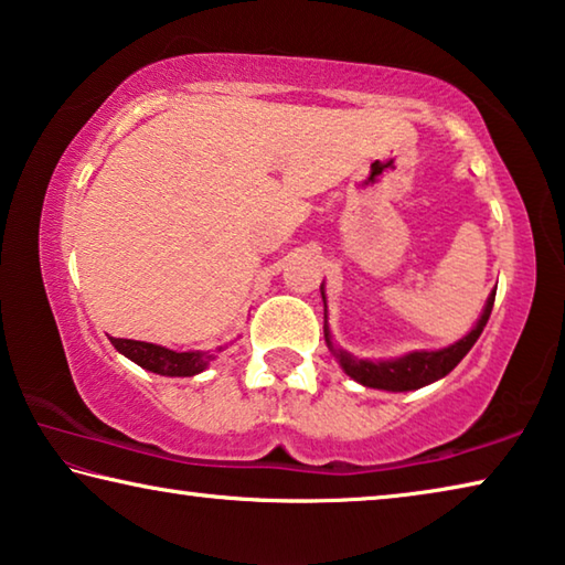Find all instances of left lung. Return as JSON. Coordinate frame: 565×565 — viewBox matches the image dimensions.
I'll list each match as a JSON object with an SVG mask.
<instances>
[{
	"instance_id": "8db88e82",
	"label": "left lung",
	"mask_w": 565,
	"mask_h": 565,
	"mask_svg": "<svg viewBox=\"0 0 565 565\" xmlns=\"http://www.w3.org/2000/svg\"><path fill=\"white\" fill-rule=\"evenodd\" d=\"M322 290V288H320ZM322 300H326V292H322ZM495 292L488 298L483 316L478 318L476 328L468 332L466 338H460L458 343H452L443 350H415L397 360H360L355 355L345 353L332 345L328 320H326V343L332 350V355L338 358V363L343 365L345 373L365 387H377V391H393V393H405V391H418V387L428 385L433 381H440L443 375H448L452 367H456L460 360L468 355V350L476 345V340L483 332L488 318H491Z\"/></svg>"
}]
</instances>
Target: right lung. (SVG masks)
<instances>
[{"label":"right lung","mask_w":565,"mask_h":565,"mask_svg":"<svg viewBox=\"0 0 565 565\" xmlns=\"http://www.w3.org/2000/svg\"><path fill=\"white\" fill-rule=\"evenodd\" d=\"M113 345L122 353L125 358L132 360L145 370L157 375H170V377H190L202 373L210 365V360L215 358L212 353H178V350L142 343V340H127V338H109ZM222 348H217L220 353Z\"/></svg>","instance_id":"1"}]
</instances>
